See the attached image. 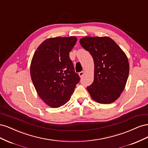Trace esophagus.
Listing matches in <instances>:
<instances>
[{
  "label": "esophagus",
  "instance_id": "esophagus-1",
  "mask_svg": "<svg viewBox=\"0 0 148 148\" xmlns=\"http://www.w3.org/2000/svg\"><path fill=\"white\" fill-rule=\"evenodd\" d=\"M84 71H81V72H79V77H82L84 75Z\"/></svg>",
  "mask_w": 148,
  "mask_h": 148
}]
</instances>
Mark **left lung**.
<instances>
[{"label":"left lung","instance_id":"left-lung-1","mask_svg":"<svg viewBox=\"0 0 148 148\" xmlns=\"http://www.w3.org/2000/svg\"><path fill=\"white\" fill-rule=\"evenodd\" d=\"M81 46L89 52L95 64L94 82L87 87L92 99L100 104H110L123 91L129 74L127 55L112 39L107 36H85Z\"/></svg>","mask_w":148,"mask_h":148}]
</instances>
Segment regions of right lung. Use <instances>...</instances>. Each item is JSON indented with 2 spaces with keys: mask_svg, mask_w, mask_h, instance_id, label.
I'll return each instance as SVG.
<instances>
[{
  "mask_svg": "<svg viewBox=\"0 0 148 148\" xmlns=\"http://www.w3.org/2000/svg\"><path fill=\"white\" fill-rule=\"evenodd\" d=\"M77 41L75 36L50 38L38 46L30 65V75L39 97L57 108L68 102L79 81L69 57Z\"/></svg>",
  "mask_w": 148,
  "mask_h": 148,
  "instance_id": "obj_1",
  "label": "right lung"
}]
</instances>
